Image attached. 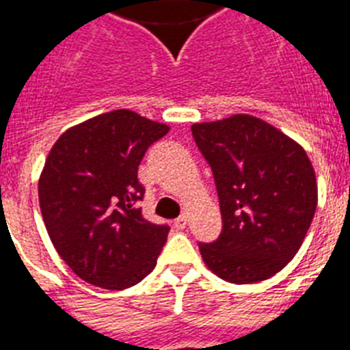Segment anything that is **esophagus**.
I'll return each instance as SVG.
<instances>
[{
    "mask_svg": "<svg viewBox=\"0 0 350 350\" xmlns=\"http://www.w3.org/2000/svg\"><path fill=\"white\" fill-rule=\"evenodd\" d=\"M187 224H189V215H181L174 220V226L178 228V230H185Z\"/></svg>",
    "mask_w": 350,
    "mask_h": 350,
    "instance_id": "34e87169",
    "label": "esophagus"
}]
</instances>
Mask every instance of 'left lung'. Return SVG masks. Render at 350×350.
<instances>
[{"label": "left lung", "instance_id": "left-lung-1", "mask_svg": "<svg viewBox=\"0 0 350 350\" xmlns=\"http://www.w3.org/2000/svg\"><path fill=\"white\" fill-rule=\"evenodd\" d=\"M213 170L222 233L199 243L204 265L234 284L260 283L286 267L306 239L319 190L306 151L247 113L192 124Z\"/></svg>", "mask_w": 350, "mask_h": 350}]
</instances>
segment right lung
<instances>
[{
	"label": "right lung",
	"instance_id": "right-lung-1",
	"mask_svg": "<svg viewBox=\"0 0 350 350\" xmlns=\"http://www.w3.org/2000/svg\"><path fill=\"white\" fill-rule=\"evenodd\" d=\"M169 126L113 110L58 137L39 178V202L53 245L80 280L107 290L140 283L169 234L142 217L137 172Z\"/></svg>",
	"mask_w": 350,
	"mask_h": 350
}]
</instances>
